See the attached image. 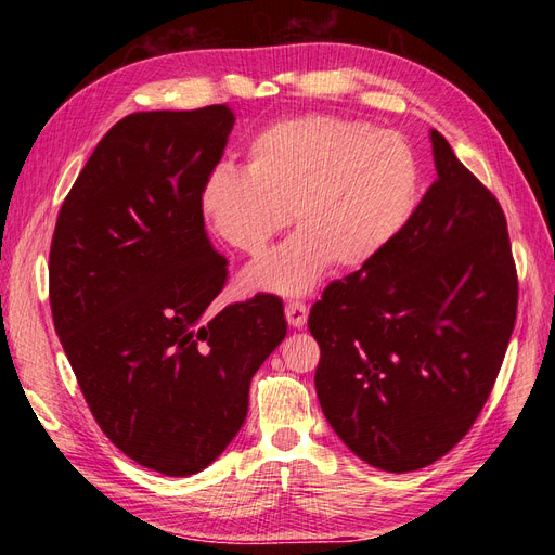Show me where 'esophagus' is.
<instances>
[{
	"mask_svg": "<svg viewBox=\"0 0 555 555\" xmlns=\"http://www.w3.org/2000/svg\"><path fill=\"white\" fill-rule=\"evenodd\" d=\"M284 314H287V322L292 328H304L308 322V306L298 304V300H289V304L284 306Z\"/></svg>",
	"mask_w": 555,
	"mask_h": 555,
	"instance_id": "esophagus-1",
	"label": "esophagus"
}]
</instances>
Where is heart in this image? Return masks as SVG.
Wrapping results in <instances>:
<instances>
[{"instance_id":"1","label":"heart","mask_w":555,"mask_h":555,"mask_svg":"<svg viewBox=\"0 0 555 555\" xmlns=\"http://www.w3.org/2000/svg\"><path fill=\"white\" fill-rule=\"evenodd\" d=\"M245 169L222 164L201 184L198 206L227 245L259 255L292 222L278 249L251 261L245 292L304 296L333 261H373L408 224L418 194L412 147L349 117H284L249 139Z\"/></svg>"}]
</instances>
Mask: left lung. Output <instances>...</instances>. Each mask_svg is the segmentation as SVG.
Instances as JSON below:
<instances>
[{
  "mask_svg": "<svg viewBox=\"0 0 555 555\" xmlns=\"http://www.w3.org/2000/svg\"><path fill=\"white\" fill-rule=\"evenodd\" d=\"M438 180L408 224L310 310L319 405L367 465L412 473L475 424L514 331L516 268L495 196L430 129Z\"/></svg>",
  "mask_w": 555,
  "mask_h": 555,
  "instance_id": "8db88e82",
  "label": "left lung"
}]
</instances>
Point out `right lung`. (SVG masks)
<instances>
[{
	"mask_svg": "<svg viewBox=\"0 0 555 555\" xmlns=\"http://www.w3.org/2000/svg\"><path fill=\"white\" fill-rule=\"evenodd\" d=\"M231 108L131 113L99 141L57 215L50 308L106 438L166 477L208 467L241 430L249 382L287 335L278 296L206 314L227 259L201 184Z\"/></svg>",
	"mask_w": 555,
	"mask_h": 555,
	"instance_id": "1",
	"label": "right lung"
}]
</instances>
